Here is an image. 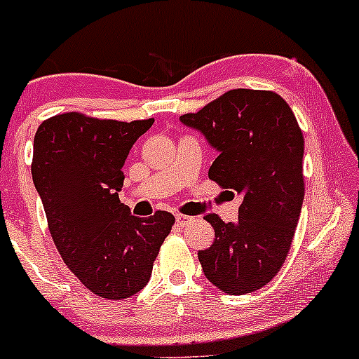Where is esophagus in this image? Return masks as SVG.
<instances>
[{"mask_svg":"<svg viewBox=\"0 0 359 359\" xmlns=\"http://www.w3.org/2000/svg\"><path fill=\"white\" fill-rule=\"evenodd\" d=\"M175 219H177V222L180 224V226H187V224H189L191 220H193V217H189V215H182V213H177Z\"/></svg>","mask_w":359,"mask_h":359,"instance_id":"1","label":"esophagus"}]
</instances>
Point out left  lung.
Listing matches in <instances>:
<instances>
[{
    "mask_svg": "<svg viewBox=\"0 0 359 359\" xmlns=\"http://www.w3.org/2000/svg\"><path fill=\"white\" fill-rule=\"evenodd\" d=\"M217 151L208 177L241 196L236 222L205 215L215 229L200 250L206 280L229 295L269 283L290 250L304 201V137L274 92L238 88L201 111L180 116Z\"/></svg>",
    "mask_w": 359,
    "mask_h": 359,
    "instance_id": "1",
    "label": "left lung"
}]
</instances>
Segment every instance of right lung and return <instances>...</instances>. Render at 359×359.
I'll use <instances>...</instances> for the list:
<instances>
[{
	"label": "right lung",
	"instance_id": "right-lung-1",
	"mask_svg": "<svg viewBox=\"0 0 359 359\" xmlns=\"http://www.w3.org/2000/svg\"><path fill=\"white\" fill-rule=\"evenodd\" d=\"M153 123L66 112L43 121L34 135L32 182L53 243L78 280L104 299H128L146 287L175 222L161 210L139 219L119 203L130 149Z\"/></svg>",
	"mask_w": 359,
	"mask_h": 359
}]
</instances>
